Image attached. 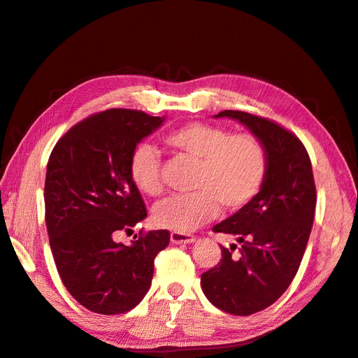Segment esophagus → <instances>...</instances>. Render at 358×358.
<instances>
[{"label":"esophagus","mask_w":358,"mask_h":358,"mask_svg":"<svg viewBox=\"0 0 358 358\" xmlns=\"http://www.w3.org/2000/svg\"><path fill=\"white\" fill-rule=\"evenodd\" d=\"M170 241L173 243H178V245H185V243H192L194 241H196V237H194L192 234H188V233H180V231H173L170 234Z\"/></svg>","instance_id":"34e87169"}]
</instances>
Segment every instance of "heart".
<instances>
[{
	"label": "heart",
	"mask_w": 358,
	"mask_h": 358,
	"mask_svg": "<svg viewBox=\"0 0 358 358\" xmlns=\"http://www.w3.org/2000/svg\"><path fill=\"white\" fill-rule=\"evenodd\" d=\"M164 145L199 162L192 182L196 192L170 197L157 206L155 221L166 229L188 233L213 220L221 208L227 212L241 210L264 185L267 150L254 134H230L218 125L189 122L166 134ZM128 169L140 192L149 197L164 192L161 158L154 146H137Z\"/></svg>",
	"instance_id": "heart-1"
}]
</instances>
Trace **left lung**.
Returning a JSON list of instances; mask_svg holds the SVG:
<instances>
[{
  "label": "left lung",
  "instance_id": "1",
  "mask_svg": "<svg viewBox=\"0 0 358 358\" xmlns=\"http://www.w3.org/2000/svg\"><path fill=\"white\" fill-rule=\"evenodd\" d=\"M262 140L267 176L246 208L216 224L215 233L236 236L241 248L221 246L222 258L201 275L204 296L213 306L248 317L284 294L300 267L315 216L317 189L310 158L300 138L267 117L224 110Z\"/></svg>",
  "mask_w": 358,
  "mask_h": 358
}]
</instances>
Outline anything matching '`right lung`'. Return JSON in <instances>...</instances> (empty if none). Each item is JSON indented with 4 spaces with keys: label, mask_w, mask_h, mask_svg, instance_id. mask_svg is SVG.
Here are the masks:
<instances>
[{
    "label": "right lung",
    "mask_w": 358,
    "mask_h": 358,
    "mask_svg": "<svg viewBox=\"0 0 358 358\" xmlns=\"http://www.w3.org/2000/svg\"><path fill=\"white\" fill-rule=\"evenodd\" d=\"M162 122L142 110H104L73 125L49 157L45 218L53 259L67 291L91 312L136 308L150 288L157 254L170 242L167 230H140L131 245L115 242L146 218L129 158Z\"/></svg>",
    "instance_id": "1"
}]
</instances>
